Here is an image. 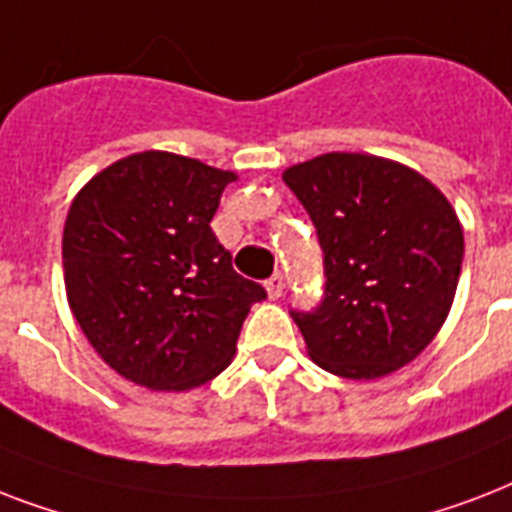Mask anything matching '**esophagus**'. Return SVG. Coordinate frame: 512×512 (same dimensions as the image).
Masks as SVG:
<instances>
[{"mask_svg": "<svg viewBox=\"0 0 512 512\" xmlns=\"http://www.w3.org/2000/svg\"><path fill=\"white\" fill-rule=\"evenodd\" d=\"M265 289H268L271 300H279V297L284 295V276H281V273H273L271 279L265 281Z\"/></svg>", "mask_w": 512, "mask_h": 512, "instance_id": "obj_1", "label": "esophagus"}]
</instances>
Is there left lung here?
Wrapping results in <instances>:
<instances>
[{
  "instance_id": "left-lung-1",
  "label": "left lung",
  "mask_w": 512,
  "mask_h": 512,
  "mask_svg": "<svg viewBox=\"0 0 512 512\" xmlns=\"http://www.w3.org/2000/svg\"><path fill=\"white\" fill-rule=\"evenodd\" d=\"M284 183L311 217L324 255V292L297 311L321 369L374 380L417 358L444 324L460 281V220L436 185L404 164L324 154Z\"/></svg>"
}]
</instances>
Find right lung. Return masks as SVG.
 <instances>
[{"label": "right lung", "mask_w": 512, "mask_h": 512, "mask_svg": "<svg viewBox=\"0 0 512 512\" xmlns=\"http://www.w3.org/2000/svg\"><path fill=\"white\" fill-rule=\"evenodd\" d=\"M233 172L143 151L95 175L68 209V305L100 358L151 390L204 385L231 364L263 284L233 271L209 223Z\"/></svg>", "instance_id": "right-lung-1"}]
</instances>
